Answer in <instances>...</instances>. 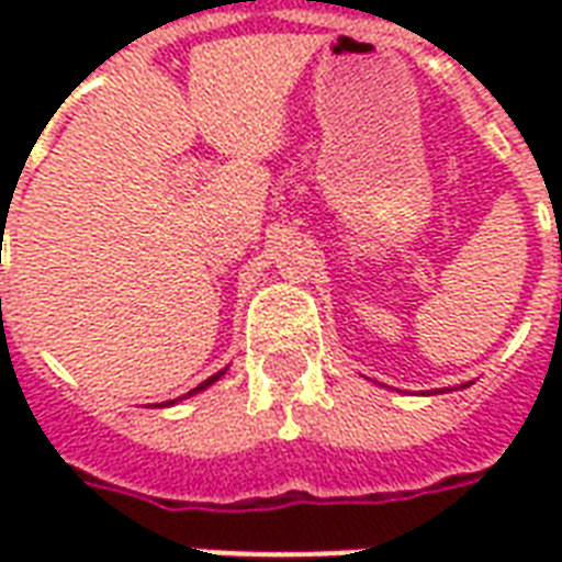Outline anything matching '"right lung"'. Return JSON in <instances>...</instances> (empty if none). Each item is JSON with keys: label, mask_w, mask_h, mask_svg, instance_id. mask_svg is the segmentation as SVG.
<instances>
[{"label": "right lung", "mask_w": 562, "mask_h": 562, "mask_svg": "<svg viewBox=\"0 0 562 562\" xmlns=\"http://www.w3.org/2000/svg\"><path fill=\"white\" fill-rule=\"evenodd\" d=\"M221 375H224V370H221V373H215V375H210V379H206V382H201V384H198V387H194V391H189V393H187V396H192V393L203 391V387H210V384H212V382H218ZM175 402H178V400H171V402H169V405H175Z\"/></svg>", "instance_id": "obj_1"}]
</instances>
